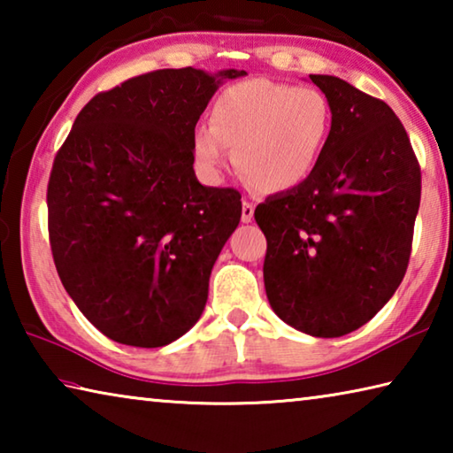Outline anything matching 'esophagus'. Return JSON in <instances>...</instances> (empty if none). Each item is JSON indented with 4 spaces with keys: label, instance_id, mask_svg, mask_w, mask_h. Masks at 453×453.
<instances>
[{
    "label": "esophagus",
    "instance_id": "34e87169",
    "mask_svg": "<svg viewBox=\"0 0 453 453\" xmlns=\"http://www.w3.org/2000/svg\"><path fill=\"white\" fill-rule=\"evenodd\" d=\"M254 210H256V205L248 202V199H243V203H242V221H243V224H250V221L254 219Z\"/></svg>",
    "mask_w": 453,
    "mask_h": 453
}]
</instances>
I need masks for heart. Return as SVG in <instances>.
<instances>
[{
    "label": "heart",
    "instance_id": "heart-1",
    "mask_svg": "<svg viewBox=\"0 0 453 453\" xmlns=\"http://www.w3.org/2000/svg\"><path fill=\"white\" fill-rule=\"evenodd\" d=\"M332 134V107L313 88L272 80H248L216 97L211 126L194 135L197 162L210 173L227 164L264 194L289 191L316 172Z\"/></svg>",
    "mask_w": 453,
    "mask_h": 453
}]
</instances>
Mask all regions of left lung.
Returning <instances> with one entry per match:
<instances>
[{
	"label": "left lung",
	"mask_w": 453,
	"mask_h": 453,
	"mask_svg": "<svg viewBox=\"0 0 453 453\" xmlns=\"http://www.w3.org/2000/svg\"><path fill=\"white\" fill-rule=\"evenodd\" d=\"M332 107V134L302 186L267 197L265 294L286 324L340 337L367 324L408 270L421 172L386 102L334 75H310Z\"/></svg>",
	"instance_id": "8db88e82"
}]
</instances>
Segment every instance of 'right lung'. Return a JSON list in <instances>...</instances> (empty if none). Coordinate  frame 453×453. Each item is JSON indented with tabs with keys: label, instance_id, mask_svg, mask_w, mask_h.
<instances>
[{
	"label": "right lung",
	"instance_id": "right-lung-1",
	"mask_svg": "<svg viewBox=\"0 0 453 453\" xmlns=\"http://www.w3.org/2000/svg\"><path fill=\"white\" fill-rule=\"evenodd\" d=\"M242 75H137L91 97L53 159V262L80 311L113 342L162 348L202 316L242 196L197 181L196 124L221 83Z\"/></svg>",
	"mask_w": 453,
	"mask_h": 453
}]
</instances>
